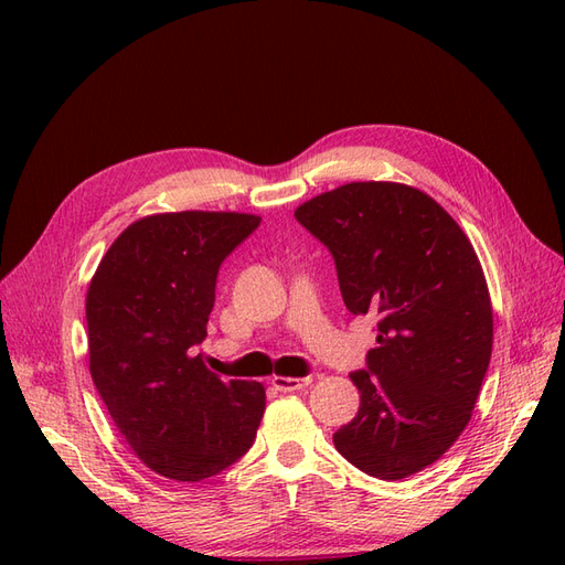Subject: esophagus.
<instances>
[{
  "label": "esophagus",
  "mask_w": 565,
  "mask_h": 565,
  "mask_svg": "<svg viewBox=\"0 0 565 565\" xmlns=\"http://www.w3.org/2000/svg\"><path fill=\"white\" fill-rule=\"evenodd\" d=\"M311 382H313L311 377H301V380H297V377H273V380H270V384L276 386L278 391H282V393L306 388V386H309Z\"/></svg>",
  "instance_id": "34e87169"
}]
</instances>
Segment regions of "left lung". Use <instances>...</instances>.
Listing matches in <instances>:
<instances>
[{"instance_id":"left-lung-1","label":"left lung","mask_w":565,"mask_h":565,"mask_svg":"<svg viewBox=\"0 0 565 565\" xmlns=\"http://www.w3.org/2000/svg\"><path fill=\"white\" fill-rule=\"evenodd\" d=\"M295 216L330 249L347 309L377 318V349L351 372L361 407L334 448L367 476L401 481L471 419L492 353L481 262L457 221L405 183L339 185Z\"/></svg>"}]
</instances>
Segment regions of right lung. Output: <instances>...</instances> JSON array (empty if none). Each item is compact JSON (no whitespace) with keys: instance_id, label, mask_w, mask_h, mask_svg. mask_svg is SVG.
Listing matches in <instances>:
<instances>
[{"instance_id":"1","label":"right lung","mask_w":565,"mask_h":565,"mask_svg":"<svg viewBox=\"0 0 565 565\" xmlns=\"http://www.w3.org/2000/svg\"><path fill=\"white\" fill-rule=\"evenodd\" d=\"M259 224L237 212L143 216L119 233L89 285L92 380L127 446L174 481L228 469L264 417L259 382H224L195 353L218 268Z\"/></svg>"}]
</instances>
